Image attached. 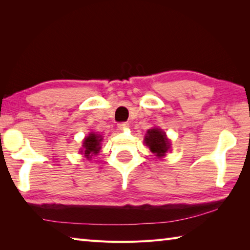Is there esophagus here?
Segmentation results:
<instances>
[{
	"instance_id": "1",
	"label": "esophagus",
	"mask_w": 250,
	"mask_h": 250,
	"mask_svg": "<svg viewBox=\"0 0 250 250\" xmlns=\"http://www.w3.org/2000/svg\"><path fill=\"white\" fill-rule=\"evenodd\" d=\"M128 125H129L128 122H119V124H118V128H119L120 130H124V129H125V128H128Z\"/></svg>"
}]
</instances>
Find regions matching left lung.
Masks as SVG:
<instances>
[{
	"instance_id": "left-lung-1",
	"label": "left lung",
	"mask_w": 250,
	"mask_h": 250,
	"mask_svg": "<svg viewBox=\"0 0 250 250\" xmlns=\"http://www.w3.org/2000/svg\"><path fill=\"white\" fill-rule=\"evenodd\" d=\"M145 143L149 146L151 152L156 153L157 157H162L169 148V142L167 139L166 133L160 129H151L148 130Z\"/></svg>"
}]
</instances>
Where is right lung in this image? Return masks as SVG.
I'll use <instances>...</instances> for the list:
<instances>
[{"label":"right lung","instance_id":"1","mask_svg":"<svg viewBox=\"0 0 250 250\" xmlns=\"http://www.w3.org/2000/svg\"><path fill=\"white\" fill-rule=\"evenodd\" d=\"M101 141H102L101 135L90 133L89 136L83 140V149L81 152H83V155H84L87 159H90L93 155H97L101 149Z\"/></svg>","mask_w":250,"mask_h":250}]
</instances>
